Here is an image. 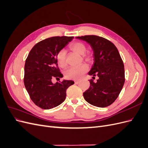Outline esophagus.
<instances>
[{
    "instance_id": "esophagus-1",
    "label": "esophagus",
    "mask_w": 148,
    "mask_h": 148,
    "mask_svg": "<svg viewBox=\"0 0 148 148\" xmlns=\"http://www.w3.org/2000/svg\"><path fill=\"white\" fill-rule=\"evenodd\" d=\"M79 83V81H78V80H75V84H78Z\"/></svg>"
}]
</instances>
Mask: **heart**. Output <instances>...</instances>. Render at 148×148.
Segmentation results:
<instances>
[{"mask_svg":"<svg viewBox=\"0 0 148 148\" xmlns=\"http://www.w3.org/2000/svg\"><path fill=\"white\" fill-rule=\"evenodd\" d=\"M71 50L79 53L80 55H83L84 59L86 61H90L92 59L91 55L85 53L86 52V47L85 44L82 42H75L71 44L70 46ZM56 59L57 64L60 67L64 68L66 65V52L64 49L59 51L56 55ZM88 70V66L86 65H82L77 66H71L65 71V76L68 79H78L82 78L83 75Z\"/></svg>","mask_w":148,"mask_h":148,"instance_id":"1","label":"heart"}]
</instances>
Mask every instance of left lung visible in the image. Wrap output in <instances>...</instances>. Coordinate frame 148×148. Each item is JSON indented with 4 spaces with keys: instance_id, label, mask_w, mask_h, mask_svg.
<instances>
[{
    "instance_id": "8db88e82",
    "label": "left lung",
    "mask_w": 148,
    "mask_h": 148,
    "mask_svg": "<svg viewBox=\"0 0 148 148\" xmlns=\"http://www.w3.org/2000/svg\"><path fill=\"white\" fill-rule=\"evenodd\" d=\"M90 44L94 52V64L88 75L92 78L97 76L95 82L89 80L90 86L83 92L84 99L89 104L99 107L110 106L118 97L125 83L123 62L117 48L102 37L87 35L77 37Z\"/></svg>"
}]
</instances>
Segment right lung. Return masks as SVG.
I'll return each mask as SVG.
<instances>
[{
	"instance_id": "1",
	"label": "right lung",
	"mask_w": 148,
	"mask_h": 148,
	"mask_svg": "<svg viewBox=\"0 0 148 148\" xmlns=\"http://www.w3.org/2000/svg\"><path fill=\"white\" fill-rule=\"evenodd\" d=\"M73 36H55L36 44L26 58L24 84L31 99L43 109H51L60 105L66 97V89L74 84L64 80L53 84L52 78L63 77L58 68L56 55Z\"/></svg>"
}]
</instances>
